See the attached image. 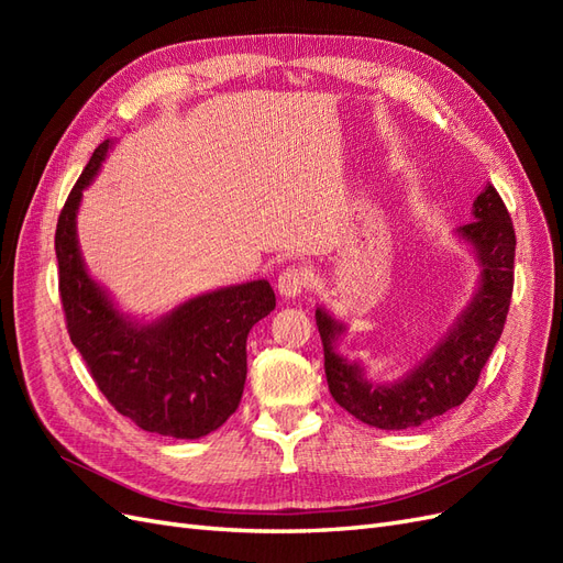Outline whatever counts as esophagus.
<instances>
[{"label":"esophagus","mask_w":563,"mask_h":563,"mask_svg":"<svg viewBox=\"0 0 563 563\" xmlns=\"http://www.w3.org/2000/svg\"><path fill=\"white\" fill-rule=\"evenodd\" d=\"M308 284H310L308 272L300 267H286L277 279V291L284 298H298L305 288H308Z\"/></svg>","instance_id":"34e87169"}]
</instances>
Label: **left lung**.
Returning <instances> with one entry per match:
<instances>
[{"mask_svg": "<svg viewBox=\"0 0 563 563\" xmlns=\"http://www.w3.org/2000/svg\"><path fill=\"white\" fill-rule=\"evenodd\" d=\"M474 220L457 228L482 265L476 294L457 314L451 331L439 340L418 366L395 383H373L364 366L335 350L345 331L327 310L314 319L323 345V371L333 399L356 420L380 430H408L460 406L482 376L488 356L500 340L515 286V225L498 190H486L472 203Z\"/></svg>", "mask_w": 563, "mask_h": 563, "instance_id": "8db88e82", "label": "left lung"}]
</instances>
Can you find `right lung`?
Wrapping results in <instances>:
<instances>
[{
  "instance_id": "right-lung-1",
  "label": "right lung",
  "mask_w": 563,
  "mask_h": 563,
  "mask_svg": "<svg viewBox=\"0 0 563 563\" xmlns=\"http://www.w3.org/2000/svg\"><path fill=\"white\" fill-rule=\"evenodd\" d=\"M112 141L100 143L58 216V291L67 333L106 399L145 432L199 439L242 401L246 338L275 310L269 282H246L185 300L139 323L122 314L81 261L77 211Z\"/></svg>"
}]
</instances>
